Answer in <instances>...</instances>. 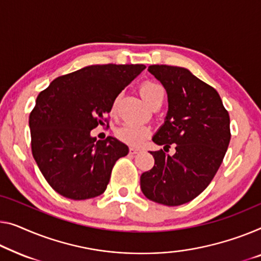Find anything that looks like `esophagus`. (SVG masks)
Segmentation results:
<instances>
[{"label":"esophagus","mask_w":261,"mask_h":261,"mask_svg":"<svg viewBox=\"0 0 261 261\" xmlns=\"http://www.w3.org/2000/svg\"><path fill=\"white\" fill-rule=\"evenodd\" d=\"M129 151H130V153H131V154H136V153H138L139 151H141V149H138V147H134V146H131Z\"/></svg>","instance_id":"esophagus-1"}]
</instances>
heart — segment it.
I'll return each instance as SVG.
<instances>
[{
	"instance_id": "b5f03b06",
	"label": "heart",
	"mask_w": 261,
	"mask_h": 261,
	"mask_svg": "<svg viewBox=\"0 0 261 261\" xmlns=\"http://www.w3.org/2000/svg\"><path fill=\"white\" fill-rule=\"evenodd\" d=\"M141 95L143 98L145 99V102L149 104V106H153L154 103L157 102H163L165 97V91L161 85L155 82L147 81L144 82L141 85ZM118 98H115L114 102L111 104V112L116 111V108H117ZM150 129L145 125H139V124H134V123H125L123 125H120L116 130V136L120 141L129 144L132 146H137L142 142L145 141V139L150 136Z\"/></svg>"
}]
</instances>
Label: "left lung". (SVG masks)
Listing matches in <instances>:
<instances>
[{"label":"left lung","mask_w":261,"mask_h":261,"mask_svg":"<svg viewBox=\"0 0 261 261\" xmlns=\"http://www.w3.org/2000/svg\"><path fill=\"white\" fill-rule=\"evenodd\" d=\"M149 72L168 93L164 124L152 137L176 153L151 151L154 165L141 176L147 199L166 206L189 203L207 188L230 144V116L216 89L190 70L171 65H150Z\"/></svg>","instance_id":"8db88e82"}]
</instances>
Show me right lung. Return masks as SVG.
Masks as SVG:
<instances>
[{
    "label": "right lung",
    "instance_id": "obj_1",
    "mask_svg": "<svg viewBox=\"0 0 261 261\" xmlns=\"http://www.w3.org/2000/svg\"><path fill=\"white\" fill-rule=\"evenodd\" d=\"M146 67L96 64L54 80L40 92L29 116L31 151L45 180L73 200L107 190L115 163L129 147L114 137L97 141L90 132L103 125L111 104Z\"/></svg>",
    "mask_w": 261,
    "mask_h": 261
}]
</instances>
